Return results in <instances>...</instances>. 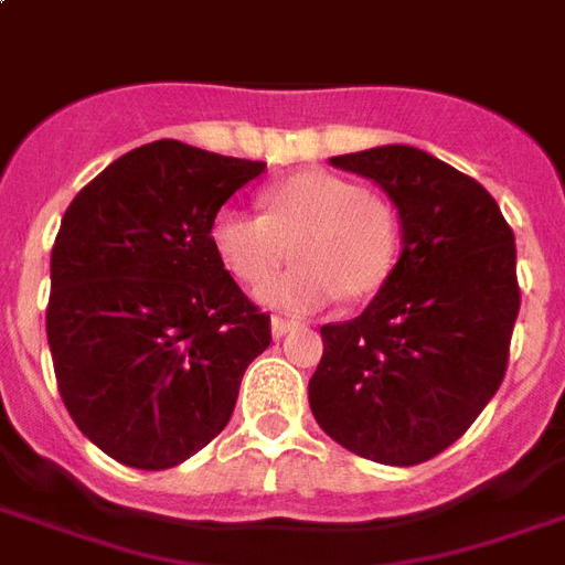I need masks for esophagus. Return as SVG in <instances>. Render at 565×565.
I'll return each mask as SVG.
<instances>
[{
    "instance_id": "34e87169",
    "label": "esophagus",
    "mask_w": 565,
    "mask_h": 565,
    "mask_svg": "<svg viewBox=\"0 0 565 565\" xmlns=\"http://www.w3.org/2000/svg\"><path fill=\"white\" fill-rule=\"evenodd\" d=\"M299 326L296 320H284V317H273V338H284L287 331H292Z\"/></svg>"
}]
</instances>
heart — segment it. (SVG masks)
<instances>
[{
    "mask_svg": "<svg viewBox=\"0 0 565 565\" xmlns=\"http://www.w3.org/2000/svg\"><path fill=\"white\" fill-rule=\"evenodd\" d=\"M294 243L297 266L269 274ZM210 245L239 281L269 282L254 299L275 311H320L338 292L359 299L385 281L397 257V222L367 189L331 171H301L264 192V215L222 206L210 222Z\"/></svg>",
    "mask_w": 565,
    "mask_h": 565,
    "instance_id": "b5f03b06",
    "label": "heart"
}]
</instances>
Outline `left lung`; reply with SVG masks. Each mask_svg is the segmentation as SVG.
<instances>
[{
	"instance_id": "8db88e82",
	"label": "left lung",
	"mask_w": 565,
	"mask_h": 565,
	"mask_svg": "<svg viewBox=\"0 0 565 565\" xmlns=\"http://www.w3.org/2000/svg\"><path fill=\"white\" fill-rule=\"evenodd\" d=\"M399 218V257L367 308L322 326L308 403L322 433L382 465L441 454L501 387L519 317L515 236L477 180L412 145L331 157Z\"/></svg>"
}]
</instances>
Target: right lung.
<instances>
[{
	"mask_svg": "<svg viewBox=\"0 0 565 565\" xmlns=\"http://www.w3.org/2000/svg\"><path fill=\"white\" fill-rule=\"evenodd\" d=\"M264 168L159 139L64 213L46 340L73 424L120 465L162 471L210 445L273 340L210 245L213 215Z\"/></svg>",
	"mask_w": 565,
	"mask_h": 565,
	"instance_id": "add662e5",
	"label": "right lung"
}]
</instances>
